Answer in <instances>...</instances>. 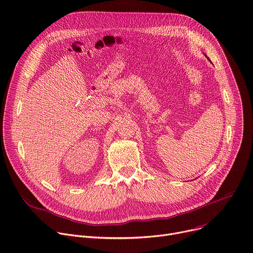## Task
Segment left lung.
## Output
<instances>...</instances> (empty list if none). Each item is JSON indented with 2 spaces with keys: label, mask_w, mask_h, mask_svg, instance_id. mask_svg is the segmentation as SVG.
Instances as JSON below:
<instances>
[{
  "label": "left lung",
  "mask_w": 253,
  "mask_h": 253,
  "mask_svg": "<svg viewBox=\"0 0 253 253\" xmlns=\"http://www.w3.org/2000/svg\"><path fill=\"white\" fill-rule=\"evenodd\" d=\"M205 56H206V57H207V55H206V54H205ZM207 58H208V59H209V57H207Z\"/></svg>",
  "instance_id": "left-lung-1"
}]
</instances>
